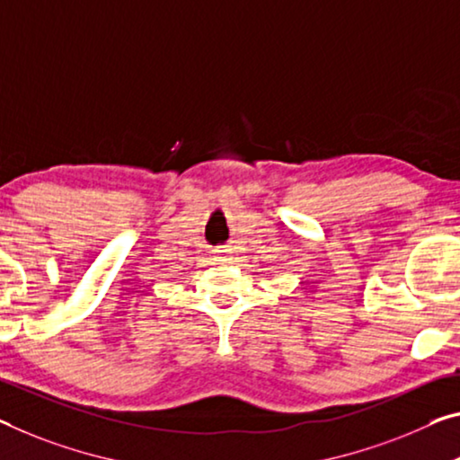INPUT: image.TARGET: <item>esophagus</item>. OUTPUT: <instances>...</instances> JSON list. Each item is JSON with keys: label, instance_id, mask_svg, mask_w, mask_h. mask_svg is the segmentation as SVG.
Listing matches in <instances>:
<instances>
[{"label": "esophagus", "instance_id": "1", "mask_svg": "<svg viewBox=\"0 0 460 460\" xmlns=\"http://www.w3.org/2000/svg\"><path fill=\"white\" fill-rule=\"evenodd\" d=\"M216 254H217V257H220V259H228L230 257V249H226V246H220V249H217L216 251Z\"/></svg>", "mask_w": 460, "mask_h": 460}]
</instances>
